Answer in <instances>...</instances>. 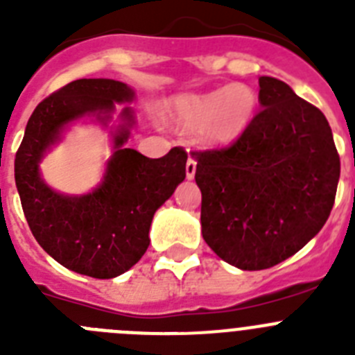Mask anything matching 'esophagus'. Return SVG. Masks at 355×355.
I'll list each match as a JSON object with an SVG mask.
<instances>
[{
    "mask_svg": "<svg viewBox=\"0 0 355 355\" xmlns=\"http://www.w3.org/2000/svg\"><path fill=\"white\" fill-rule=\"evenodd\" d=\"M196 168H197V162L193 156H190L187 162V178L188 180H193V175H196Z\"/></svg>",
    "mask_w": 355,
    "mask_h": 355,
    "instance_id": "1",
    "label": "esophagus"
}]
</instances>
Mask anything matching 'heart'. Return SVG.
I'll use <instances>...</instances> for the list:
<instances>
[{"instance_id":"heart-1","label":"heart","mask_w":355,"mask_h":355,"mask_svg":"<svg viewBox=\"0 0 355 355\" xmlns=\"http://www.w3.org/2000/svg\"><path fill=\"white\" fill-rule=\"evenodd\" d=\"M259 97L249 85L234 83L202 96L178 101V117L188 128H199L202 139L213 146L238 140L256 119Z\"/></svg>"}]
</instances>
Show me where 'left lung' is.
<instances>
[{
	"mask_svg": "<svg viewBox=\"0 0 355 355\" xmlns=\"http://www.w3.org/2000/svg\"><path fill=\"white\" fill-rule=\"evenodd\" d=\"M261 110L222 149L193 150L202 238L241 270L299 252L334 206L340 155L325 115L284 81L259 78Z\"/></svg>",
	"mask_w": 355,
	"mask_h": 355,
	"instance_id": "left-lung-1",
	"label": "left lung"
}]
</instances>
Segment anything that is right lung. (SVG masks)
I'll use <instances>...</instances> for the list:
<instances>
[{
  "mask_svg": "<svg viewBox=\"0 0 355 355\" xmlns=\"http://www.w3.org/2000/svg\"><path fill=\"white\" fill-rule=\"evenodd\" d=\"M133 96L122 81H71L37 105L15 153V187L31 233L53 259L89 277H117L139 263L149 247L155 211L187 175V150L172 147L153 159L122 147L133 124L126 106V126L115 135V153L94 192L80 197L53 192L40 178L39 163L69 122L90 114L108 121L115 103Z\"/></svg>",
  "mask_w": 355,
  "mask_h": 355,
  "instance_id": "add662e5",
  "label": "right lung"
}]
</instances>
